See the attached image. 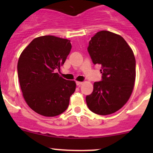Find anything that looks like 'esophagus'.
Here are the masks:
<instances>
[{
	"instance_id": "1",
	"label": "esophagus",
	"mask_w": 153,
	"mask_h": 153,
	"mask_svg": "<svg viewBox=\"0 0 153 153\" xmlns=\"http://www.w3.org/2000/svg\"><path fill=\"white\" fill-rule=\"evenodd\" d=\"M83 84V82H81V81H76V84L78 86H80V85H81V84Z\"/></svg>"
}]
</instances>
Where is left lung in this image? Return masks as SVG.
Masks as SVG:
<instances>
[{"instance_id": "obj_1", "label": "left lung", "mask_w": 153, "mask_h": 153, "mask_svg": "<svg viewBox=\"0 0 153 153\" xmlns=\"http://www.w3.org/2000/svg\"><path fill=\"white\" fill-rule=\"evenodd\" d=\"M88 52L94 64L101 66V81L94 83L86 95L88 107L101 115L112 114L127 102L135 80V58L132 49L119 35L103 30L89 41Z\"/></svg>"}]
</instances>
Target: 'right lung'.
I'll return each instance as SVG.
<instances>
[{"label": "right lung", "mask_w": 153, "mask_h": 153, "mask_svg": "<svg viewBox=\"0 0 153 153\" xmlns=\"http://www.w3.org/2000/svg\"><path fill=\"white\" fill-rule=\"evenodd\" d=\"M71 48L69 40L44 35L32 40L20 55L18 75L23 96L40 115L56 116L69 106L76 84L54 71L64 64Z\"/></svg>", "instance_id": "right-lung-1"}]
</instances>
